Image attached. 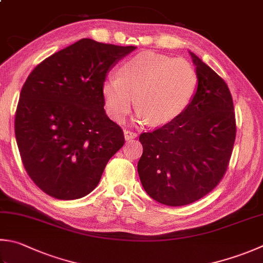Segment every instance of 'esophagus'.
I'll list each match as a JSON object with an SVG mask.
<instances>
[{
  "label": "esophagus",
  "instance_id": "esophagus-1",
  "mask_svg": "<svg viewBox=\"0 0 263 263\" xmlns=\"http://www.w3.org/2000/svg\"><path fill=\"white\" fill-rule=\"evenodd\" d=\"M125 138L126 141H130V140H134V138L137 137V134L135 132H130V130H125Z\"/></svg>",
  "mask_w": 263,
  "mask_h": 263
}]
</instances>
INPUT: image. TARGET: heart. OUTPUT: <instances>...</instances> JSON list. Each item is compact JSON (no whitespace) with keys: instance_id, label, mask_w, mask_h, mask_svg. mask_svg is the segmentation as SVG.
Listing matches in <instances>:
<instances>
[{"instance_id":"obj_1","label":"heart","mask_w":263,"mask_h":263,"mask_svg":"<svg viewBox=\"0 0 263 263\" xmlns=\"http://www.w3.org/2000/svg\"><path fill=\"white\" fill-rule=\"evenodd\" d=\"M198 77L189 62L155 52H142L128 59L117 76H108L102 92L107 115L122 121L135 103V120L161 126L185 111L195 96Z\"/></svg>"}]
</instances>
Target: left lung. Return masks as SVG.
<instances>
[{"mask_svg":"<svg viewBox=\"0 0 263 263\" xmlns=\"http://www.w3.org/2000/svg\"><path fill=\"white\" fill-rule=\"evenodd\" d=\"M190 54L198 86L189 106L174 120L140 136L142 185L167 206L191 204L214 189L226 174L236 138L229 88L199 57Z\"/></svg>","mask_w":263,"mask_h":263,"instance_id":"obj_1","label":"left lung"}]
</instances>
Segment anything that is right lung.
Returning a JSON list of instances; mask_svg holds the SVG:
<instances>
[{
    "mask_svg": "<svg viewBox=\"0 0 263 263\" xmlns=\"http://www.w3.org/2000/svg\"><path fill=\"white\" fill-rule=\"evenodd\" d=\"M135 49L81 39L26 79L14 134L25 170L47 195L62 200L87 196L125 144L121 127L104 110L102 86L111 67Z\"/></svg>",
    "mask_w": 263,
    "mask_h": 263,
    "instance_id": "1",
    "label": "right lung"
}]
</instances>
